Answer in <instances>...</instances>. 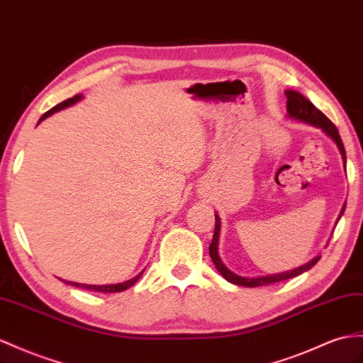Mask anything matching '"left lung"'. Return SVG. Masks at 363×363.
<instances>
[{
  "label": "left lung",
  "instance_id": "8db88e82",
  "mask_svg": "<svg viewBox=\"0 0 363 363\" xmlns=\"http://www.w3.org/2000/svg\"><path fill=\"white\" fill-rule=\"evenodd\" d=\"M285 95H286V111H288V116L296 119V121H301V123L305 124H310L313 127H318L320 128L322 132L330 136L334 143H336L339 152L342 155V161H343V167H345V172H347V153H345V147H343V143L340 139L339 135V130L336 128L331 121L325 116L322 111L315 107L310 99H306L303 95H301L299 91L296 90H285ZM347 203H343L342 211L339 215H343V211H345ZM215 218H216V224H215V233H213V240L208 247V252H210V257L213 264L218 268V272L224 276V279L230 284H235L239 286H250V288H255V286H262V285H270V284H276V282H281V281H286V279H291L299 276L305 272H308L311 267H314L315 264L319 262L320 256H315L314 259H311L310 262H306L301 267L293 268L290 272H284V273H276V274H268V276H257V277H245V276H239L233 272H230L228 268L224 265V262L220 261L219 253H218V242H219V231H220V219L219 216L215 213Z\"/></svg>",
  "mask_w": 363,
  "mask_h": 363
}]
</instances>
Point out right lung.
<instances>
[{"instance_id": "right-lung-1", "label": "right lung", "mask_w": 363, "mask_h": 363, "mask_svg": "<svg viewBox=\"0 0 363 363\" xmlns=\"http://www.w3.org/2000/svg\"><path fill=\"white\" fill-rule=\"evenodd\" d=\"M81 98H82V95H75L73 98H69V99H66V101L60 102V104H57V106H55L53 108H50L49 111H45V113L41 116V119L38 121V124L41 123L43 119H45L48 116L53 115L55 111H60V110L66 108V107H69V106H73V104H75V102H78ZM143 273H144V272H141L139 274H136V276H135V277H132V279H128V281H125V282H121V284H110V285H87V284H78V282L64 281V279H61V281H62L64 284L72 285V286L84 288V290H89V291H98V293H119V291H124V290H127V288H130L132 285H135V284L139 281V277L143 276Z\"/></svg>"}]
</instances>
